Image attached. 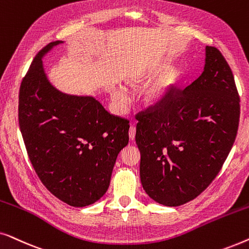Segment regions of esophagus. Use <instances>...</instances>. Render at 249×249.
Listing matches in <instances>:
<instances>
[{"mask_svg": "<svg viewBox=\"0 0 249 249\" xmlns=\"http://www.w3.org/2000/svg\"><path fill=\"white\" fill-rule=\"evenodd\" d=\"M135 136H136V127L134 124H131L130 128H129V137H130L131 141H134Z\"/></svg>", "mask_w": 249, "mask_h": 249, "instance_id": "esophagus-1", "label": "esophagus"}]
</instances>
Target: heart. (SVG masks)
Segmentation results:
<instances>
[{
    "label": "heart",
    "mask_w": 249,
    "mask_h": 249,
    "mask_svg": "<svg viewBox=\"0 0 249 249\" xmlns=\"http://www.w3.org/2000/svg\"><path fill=\"white\" fill-rule=\"evenodd\" d=\"M153 76V72H136L130 77L131 83H139V81L146 80ZM181 72L178 68H170L164 71L161 76L158 78V80L149 87V89L146 91L145 100L148 104H159L163 102L168 96L170 91L173 89V87L179 83ZM113 98L118 104L124 105L127 102V96L122 90H114Z\"/></svg>",
    "instance_id": "heart-1"
}]
</instances>
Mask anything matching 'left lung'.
<instances>
[{
	"label": "left lung",
	"mask_w": 249,
	"mask_h": 249,
	"mask_svg": "<svg viewBox=\"0 0 249 249\" xmlns=\"http://www.w3.org/2000/svg\"><path fill=\"white\" fill-rule=\"evenodd\" d=\"M239 102L229 64L216 47L206 46L195 81L185 89L175 86L164 101L136 114L141 180L152 199L179 206L210 186L236 139Z\"/></svg>",
	"instance_id": "obj_1"
}]
</instances>
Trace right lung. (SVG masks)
Masks as SVG:
<instances>
[{
	"label": "right lung",
	"mask_w": 249,
	"mask_h": 249,
	"mask_svg": "<svg viewBox=\"0 0 249 249\" xmlns=\"http://www.w3.org/2000/svg\"><path fill=\"white\" fill-rule=\"evenodd\" d=\"M44 46L19 90L18 119L27 154L51 194L71 206L90 205L107 193L118 154L129 142V120L93 97L60 93L47 80Z\"/></svg>",
	"instance_id": "obj_1"
}]
</instances>
